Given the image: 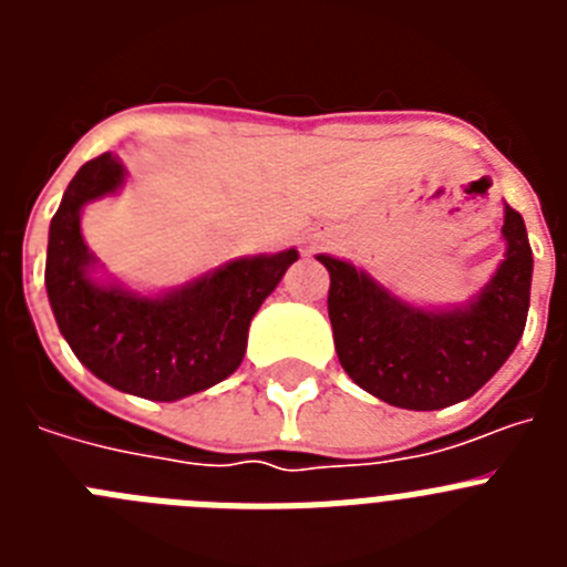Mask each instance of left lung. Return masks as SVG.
Listing matches in <instances>:
<instances>
[{
	"label": "left lung",
	"mask_w": 567,
	"mask_h": 567,
	"mask_svg": "<svg viewBox=\"0 0 567 567\" xmlns=\"http://www.w3.org/2000/svg\"><path fill=\"white\" fill-rule=\"evenodd\" d=\"M508 252L465 309L429 312L385 292L346 260L329 269V320L346 374L389 405L434 412L480 392L519 343L530 303V255L523 215L505 207Z\"/></svg>",
	"instance_id": "8db88e82"
}]
</instances>
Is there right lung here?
<instances>
[{
	"instance_id": "1",
	"label": "right lung",
	"mask_w": 567,
	"mask_h": 567,
	"mask_svg": "<svg viewBox=\"0 0 567 567\" xmlns=\"http://www.w3.org/2000/svg\"><path fill=\"white\" fill-rule=\"evenodd\" d=\"M122 182L124 162L115 153H102L73 175L50 221L44 284L59 332L90 372L118 392L169 403L238 369L249 320L298 252L229 260L162 298L102 287L90 280L96 258L84 244L79 215Z\"/></svg>"
}]
</instances>
